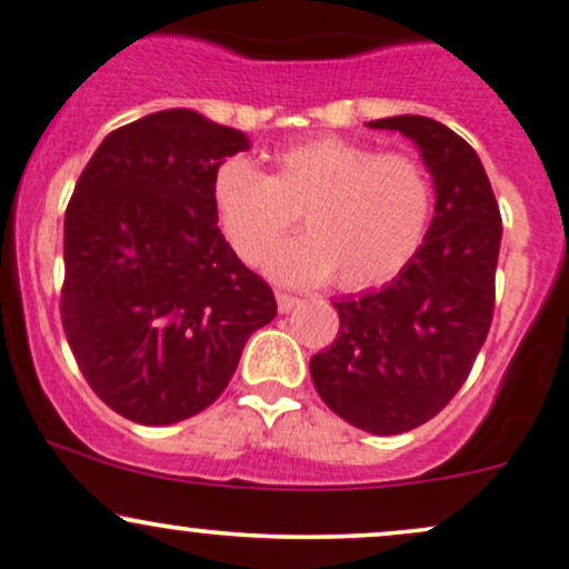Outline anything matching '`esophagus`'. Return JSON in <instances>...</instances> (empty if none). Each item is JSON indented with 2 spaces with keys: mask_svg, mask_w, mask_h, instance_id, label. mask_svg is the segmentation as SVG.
I'll use <instances>...</instances> for the list:
<instances>
[{
  "mask_svg": "<svg viewBox=\"0 0 569 569\" xmlns=\"http://www.w3.org/2000/svg\"><path fill=\"white\" fill-rule=\"evenodd\" d=\"M302 300L295 295H286V291H278V310L280 313H291L295 308H300Z\"/></svg>",
  "mask_w": 569,
  "mask_h": 569,
  "instance_id": "1",
  "label": "esophagus"
}]
</instances>
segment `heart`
I'll list each match as a JSON object with an SVG mask.
<instances>
[{"label":"heart","mask_w":569,"mask_h":569,"mask_svg":"<svg viewBox=\"0 0 569 569\" xmlns=\"http://www.w3.org/2000/svg\"><path fill=\"white\" fill-rule=\"evenodd\" d=\"M212 207L231 250L248 264L295 229L310 234L280 244L267 269L283 283H321L338 274L346 291L398 278L426 244L433 182L406 152L325 136L286 147L269 177L248 158H229L212 174Z\"/></svg>","instance_id":"b5f03b06"}]
</instances>
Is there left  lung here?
<instances>
[{"mask_svg": "<svg viewBox=\"0 0 569 569\" xmlns=\"http://www.w3.org/2000/svg\"><path fill=\"white\" fill-rule=\"evenodd\" d=\"M420 147L436 184L426 244L385 289L332 302L330 349L310 357L316 392L355 428L395 436L433 420L469 379L496 300L501 214L480 158L428 117H387Z\"/></svg>", "mask_w": 569, "mask_h": 569, "instance_id": "left-lung-1", "label": "left lung"}]
</instances>
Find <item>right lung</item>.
<instances>
[{"mask_svg": "<svg viewBox=\"0 0 569 569\" xmlns=\"http://www.w3.org/2000/svg\"><path fill=\"white\" fill-rule=\"evenodd\" d=\"M248 147L190 109L149 113L106 136L70 196L64 335L94 395L139 426L214 403L278 313L212 207L214 169Z\"/></svg>", "mask_w": 569, "mask_h": 569, "instance_id": "add662e5", "label": "right lung"}]
</instances>
